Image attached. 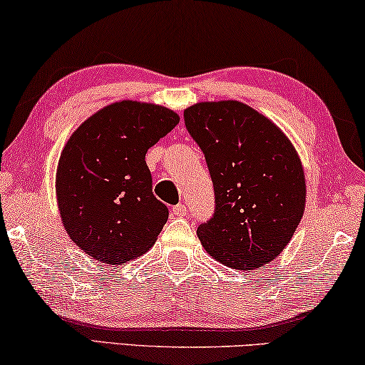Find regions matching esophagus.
<instances>
[{"label":"esophagus","instance_id":"obj_1","mask_svg":"<svg viewBox=\"0 0 365 365\" xmlns=\"http://www.w3.org/2000/svg\"><path fill=\"white\" fill-rule=\"evenodd\" d=\"M173 214H175L176 217H184L187 214V207L184 204H178L173 207Z\"/></svg>","mask_w":365,"mask_h":365}]
</instances>
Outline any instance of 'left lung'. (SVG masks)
<instances>
[{
    "mask_svg": "<svg viewBox=\"0 0 365 365\" xmlns=\"http://www.w3.org/2000/svg\"><path fill=\"white\" fill-rule=\"evenodd\" d=\"M184 124L205 156L215 192L199 240L222 264L253 271L277 257L305 210V175L280 128L240 101L197 103Z\"/></svg>",
    "mask_w": 365,
    "mask_h": 365,
    "instance_id": "obj_1",
    "label": "left lung"
}]
</instances>
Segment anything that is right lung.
<instances>
[{"instance_id":"right-lung-1","label":"right lung","mask_w":365,"mask_h":365,"mask_svg":"<svg viewBox=\"0 0 365 365\" xmlns=\"http://www.w3.org/2000/svg\"><path fill=\"white\" fill-rule=\"evenodd\" d=\"M178 124L163 106L120 101L73 132L55 186L61 223L83 253L120 266L155 245L170 212L153 195L145 155Z\"/></svg>"}]
</instances>
